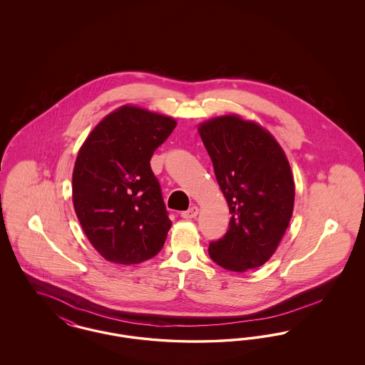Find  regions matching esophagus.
I'll return each mask as SVG.
<instances>
[{
	"label": "esophagus",
	"instance_id": "obj_1",
	"mask_svg": "<svg viewBox=\"0 0 365 365\" xmlns=\"http://www.w3.org/2000/svg\"><path fill=\"white\" fill-rule=\"evenodd\" d=\"M198 215V208L197 207H191V208L187 209V210H185V212H182V217L183 219H192V217H195Z\"/></svg>",
	"mask_w": 365,
	"mask_h": 365
}]
</instances>
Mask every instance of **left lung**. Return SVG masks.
<instances>
[{
	"label": "left lung",
	"instance_id": "obj_1",
	"mask_svg": "<svg viewBox=\"0 0 365 365\" xmlns=\"http://www.w3.org/2000/svg\"><path fill=\"white\" fill-rule=\"evenodd\" d=\"M198 133L231 213L209 256L228 271L261 267L275 253L294 207V180L275 138L261 125L228 115L202 123Z\"/></svg>",
	"mask_w": 365,
	"mask_h": 365
}]
</instances>
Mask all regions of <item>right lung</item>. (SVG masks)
<instances>
[{
    "instance_id": "add662e5",
    "label": "right lung",
    "mask_w": 365,
    "mask_h": 365,
    "mask_svg": "<svg viewBox=\"0 0 365 365\" xmlns=\"http://www.w3.org/2000/svg\"><path fill=\"white\" fill-rule=\"evenodd\" d=\"M175 127L173 118L124 105L82 145L72 201L88 241L105 260L138 264L164 246L173 223L150 158Z\"/></svg>"
}]
</instances>
